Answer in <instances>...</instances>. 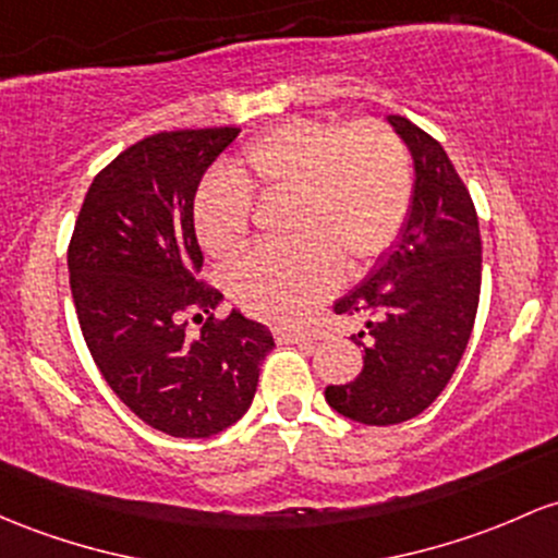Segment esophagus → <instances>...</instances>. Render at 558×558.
<instances>
[{
    "instance_id": "1",
    "label": "esophagus",
    "mask_w": 558,
    "mask_h": 558,
    "mask_svg": "<svg viewBox=\"0 0 558 558\" xmlns=\"http://www.w3.org/2000/svg\"><path fill=\"white\" fill-rule=\"evenodd\" d=\"M275 339H278L280 344H312V341H315V336L307 333V330L278 328L275 330Z\"/></svg>"
}]
</instances>
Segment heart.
Segmentation results:
<instances>
[{"mask_svg": "<svg viewBox=\"0 0 558 558\" xmlns=\"http://www.w3.org/2000/svg\"><path fill=\"white\" fill-rule=\"evenodd\" d=\"M251 193H291L280 246L248 251L230 269V293L269 323H299L347 269H363L395 243L410 204L405 148L387 126L293 119L248 145L230 174L198 187L193 222L211 256L246 243Z\"/></svg>", "mask_w": 558, "mask_h": 558, "instance_id": "heart-1", "label": "heart"}]
</instances>
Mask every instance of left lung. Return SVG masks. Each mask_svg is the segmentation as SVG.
<instances>
[{
    "label": "left lung",
    "instance_id": "8db88e82",
    "mask_svg": "<svg viewBox=\"0 0 558 558\" xmlns=\"http://www.w3.org/2000/svg\"><path fill=\"white\" fill-rule=\"evenodd\" d=\"M413 158V198L400 235L363 283L336 299V315L363 317L354 381L326 389V402L365 426L424 413L466 352L482 286L480 219L442 145L402 116H387Z\"/></svg>",
    "mask_w": 558,
    "mask_h": 558
}]
</instances>
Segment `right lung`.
Listing matches in <instances>:
<instances>
[{"label":"right lung","mask_w":558,"mask_h":558,"mask_svg":"<svg viewBox=\"0 0 558 558\" xmlns=\"http://www.w3.org/2000/svg\"><path fill=\"white\" fill-rule=\"evenodd\" d=\"M235 126L158 132L92 180L69 246L71 293L92 360L145 424L180 439L219 434L254 400L267 326L232 310L214 320L222 293L195 278L204 254L193 201L201 177ZM204 319L184 333L186 315Z\"/></svg>","instance_id":"1"}]
</instances>
